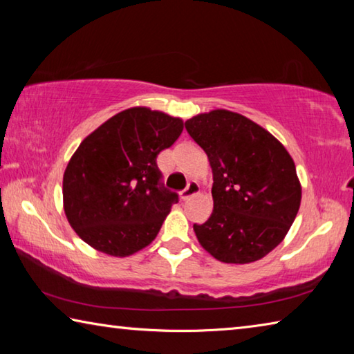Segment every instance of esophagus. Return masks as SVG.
<instances>
[{
    "mask_svg": "<svg viewBox=\"0 0 354 354\" xmlns=\"http://www.w3.org/2000/svg\"><path fill=\"white\" fill-rule=\"evenodd\" d=\"M200 192V185H198V183H195V181H190L189 184H187V187H185L183 192H181V200H189L190 196H194V195H196Z\"/></svg>",
    "mask_w": 354,
    "mask_h": 354,
    "instance_id": "esophagus-1",
    "label": "esophagus"
}]
</instances>
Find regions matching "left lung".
<instances>
[{"instance_id":"obj_1","label":"left lung","mask_w":354,"mask_h":354,"mask_svg":"<svg viewBox=\"0 0 354 354\" xmlns=\"http://www.w3.org/2000/svg\"><path fill=\"white\" fill-rule=\"evenodd\" d=\"M212 169L211 217L194 225L225 263L262 259L284 241L301 203L295 162L277 137L242 113L214 109L185 122Z\"/></svg>"}]
</instances>
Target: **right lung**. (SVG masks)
<instances>
[{"mask_svg":"<svg viewBox=\"0 0 354 354\" xmlns=\"http://www.w3.org/2000/svg\"><path fill=\"white\" fill-rule=\"evenodd\" d=\"M184 129L179 117L124 109L88 134L64 171V212L93 250L127 257L151 243L178 195L160 185L158 154Z\"/></svg>","mask_w":354,"mask_h":354,"instance_id":"add662e5","label":"right lung"}]
</instances>
